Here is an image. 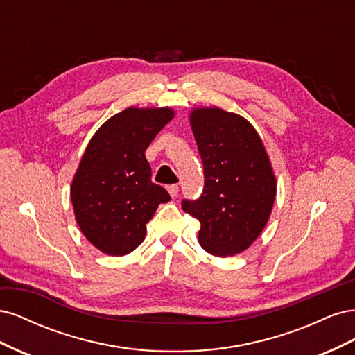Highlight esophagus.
I'll use <instances>...</instances> for the list:
<instances>
[{
  "label": "esophagus",
  "instance_id": "esophagus-1",
  "mask_svg": "<svg viewBox=\"0 0 355 355\" xmlns=\"http://www.w3.org/2000/svg\"><path fill=\"white\" fill-rule=\"evenodd\" d=\"M167 189H168V194L171 196V198L178 197V194H179V187L178 185H170Z\"/></svg>",
  "mask_w": 355,
  "mask_h": 355
}]
</instances>
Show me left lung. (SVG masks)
I'll return each mask as SVG.
<instances>
[{"mask_svg":"<svg viewBox=\"0 0 355 355\" xmlns=\"http://www.w3.org/2000/svg\"><path fill=\"white\" fill-rule=\"evenodd\" d=\"M204 168L202 194L182 200L200 220L198 241L214 256L245 250L262 232L274 206L277 182L262 139L241 115L196 108L189 115Z\"/></svg>","mask_w":355,"mask_h":355,"instance_id":"left-lung-1","label":"left lung"}]
</instances>
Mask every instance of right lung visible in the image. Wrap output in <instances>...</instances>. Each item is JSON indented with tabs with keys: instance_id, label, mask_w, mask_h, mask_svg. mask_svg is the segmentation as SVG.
Returning <instances> with one entry per match:
<instances>
[{
	"instance_id": "obj_1",
	"label": "right lung",
	"mask_w": 355,
	"mask_h": 355,
	"mask_svg": "<svg viewBox=\"0 0 355 355\" xmlns=\"http://www.w3.org/2000/svg\"><path fill=\"white\" fill-rule=\"evenodd\" d=\"M175 112L170 108H127L94 133L71 185L81 232L106 254L133 252L146 223L168 192L151 180L146 148Z\"/></svg>"
}]
</instances>
